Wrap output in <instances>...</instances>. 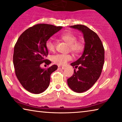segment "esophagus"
I'll return each mask as SVG.
<instances>
[{
  "label": "esophagus",
  "mask_w": 122,
  "mask_h": 122,
  "mask_svg": "<svg viewBox=\"0 0 122 122\" xmlns=\"http://www.w3.org/2000/svg\"><path fill=\"white\" fill-rule=\"evenodd\" d=\"M65 68L64 66H58V69H64Z\"/></svg>",
  "instance_id": "esophagus-1"
}]
</instances>
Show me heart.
<instances>
[{"label": "heart", "instance_id": "heart-1", "mask_svg": "<svg viewBox=\"0 0 122 122\" xmlns=\"http://www.w3.org/2000/svg\"><path fill=\"white\" fill-rule=\"evenodd\" d=\"M61 40L64 41L69 46L70 51L75 54L81 52L84 48V44L82 41H76L77 38L71 33H65L60 36ZM46 46L49 52H54L56 49V43L51 39L48 40L46 43ZM53 61L59 65H64L68 61L72 59L70 54H59L53 56Z\"/></svg>", "mask_w": 122, "mask_h": 122}]
</instances>
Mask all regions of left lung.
Returning <instances> with one entry per match:
<instances>
[{
	"label": "left lung",
	"instance_id": "8db88e82",
	"mask_svg": "<svg viewBox=\"0 0 122 122\" xmlns=\"http://www.w3.org/2000/svg\"><path fill=\"white\" fill-rule=\"evenodd\" d=\"M70 27L81 32L85 43L81 57L71 64L78 70L74 69L67 82L72 90L81 93L90 89L100 77L105 61V49L98 35L87 26L76 25Z\"/></svg>",
	"mask_w": 122,
	"mask_h": 122
}]
</instances>
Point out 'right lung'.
<instances>
[{
  "mask_svg": "<svg viewBox=\"0 0 122 122\" xmlns=\"http://www.w3.org/2000/svg\"><path fill=\"white\" fill-rule=\"evenodd\" d=\"M61 29V26L37 24L25 31L17 40L13 55L15 72L19 82L28 91L38 94L49 86L51 74L58 66L53 65L45 69L40 65L51 63L45 59L48 54L46 43Z\"/></svg>",
  "mask_w": 122,
  "mask_h": 122,
  "instance_id": "add662e5",
  "label": "right lung"
}]
</instances>
